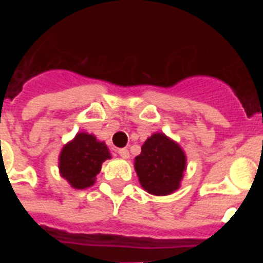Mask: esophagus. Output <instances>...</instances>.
Here are the masks:
<instances>
[{"instance_id":"34e87169","label":"esophagus","mask_w":263,"mask_h":263,"mask_svg":"<svg viewBox=\"0 0 263 263\" xmlns=\"http://www.w3.org/2000/svg\"><path fill=\"white\" fill-rule=\"evenodd\" d=\"M118 155H120L121 158H124V159H127V158L130 157L129 150H127V148H120V150H118Z\"/></svg>"}]
</instances>
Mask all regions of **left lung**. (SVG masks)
<instances>
[{"mask_svg": "<svg viewBox=\"0 0 263 263\" xmlns=\"http://www.w3.org/2000/svg\"><path fill=\"white\" fill-rule=\"evenodd\" d=\"M134 159L139 184L148 194L166 196L179 190L187 170V157L178 142L164 133H154Z\"/></svg>", "mask_w": 263, "mask_h": 263, "instance_id": "1", "label": "left lung"}]
</instances>
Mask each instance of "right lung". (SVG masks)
<instances>
[{
  "label": "right lung",
  "mask_w": 263,
  "mask_h": 263,
  "mask_svg": "<svg viewBox=\"0 0 263 263\" xmlns=\"http://www.w3.org/2000/svg\"><path fill=\"white\" fill-rule=\"evenodd\" d=\"M111 155L104 141L96 136L80 132L63 146L59 154V174L75 190L93 185L101 164Z\"/></svg>",
  "instance_id": "1"
}]
</instances>
